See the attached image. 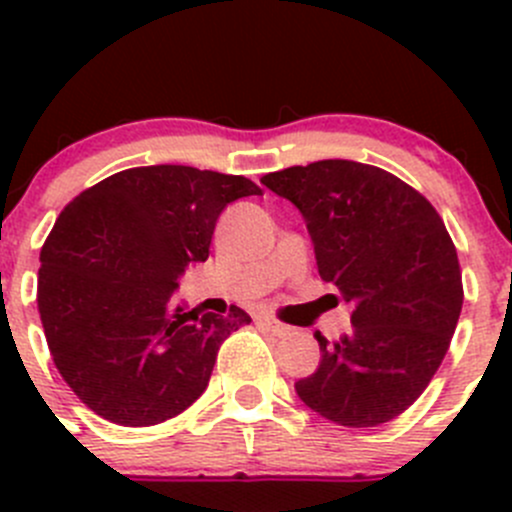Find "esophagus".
<instances>
[{"instance_id":"esophagus-1","label":"esophagus","mask_w":512,"mask_h":512,"mask_svg":"<svg viewBox=\"0 0 512 512\" xmlns=\"http://www.w3.org/2000/svg\"><path fill=\"white\" fill-rule=\"evenodd\" d=\"M262 324H265V327L270 329V332L275 334V337H289V334H292V327H287V324L277 322L275 317H262Z\"/></svg>"}]
</instances>
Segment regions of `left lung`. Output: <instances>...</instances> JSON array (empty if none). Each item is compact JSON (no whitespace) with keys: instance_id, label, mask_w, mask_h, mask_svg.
Listing matches in <instances>:
<instances>
[{"instance_id":"left-lung-1","label":"left lung","mask_w":512,"mask_h":512,"mask_svg":"<svg viewBox=\"0 0 512 512\" xmlns=\"http://www.w3.org/2000/svg\"><path fill=\"white\" fill-rule=\"evenodd\" d=\"M302 213L317 270L354 307L352 332L322 334L319 366L294 384L319 416L381 426L423 394L463 307L456 247L433 205L376 165L317 160L260 180Z\"/></svg>"}]
</instances>
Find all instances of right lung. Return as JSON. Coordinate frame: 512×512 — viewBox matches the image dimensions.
I'll return each instance as SVG.
<instances>
[{"mask_svg": "<svg viewBox=\"0 0 512 512\" xmlns=\"http://www.w3.org/2000/svg\"><path fill=\"white\" fill-rule=\"evenodd\" d=\"M252 180L190 165L128 168L76 195L41 247L39 314L66 384L118 426H153L205 389L250 314L188 312L178 280L210 255L215 223Z\"/></svg>", "mask_w": 512, "mask_h": 512, "instance_id": "1", "label": "right lung"}]
</instances>
